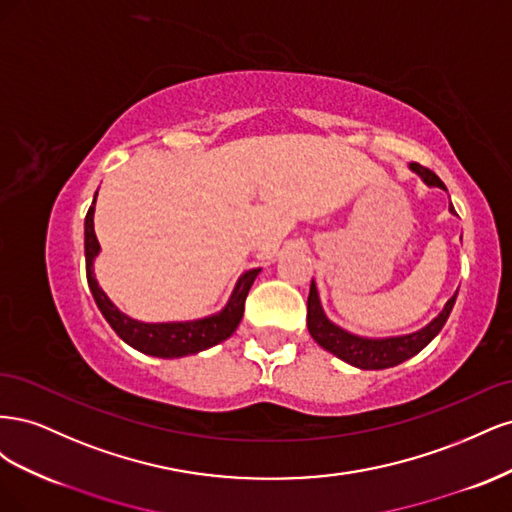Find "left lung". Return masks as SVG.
Listing matches in <instances>:
<instances>
[{"instance_id":"obj_1","label":"left lung","mask_w":512,"mask_h":512,"mask_svg":"<svg viewBox=\"0 0 512 512\" xmlns=\"http://www.w3.org/2000/svg\"><path fill=\"white\" fill-rule=\"evenodd\" d=\"M410 168L427 185H431V188L436 185V188L446 190V185L440 181L436 173H433V170L421 164H410ZM448 211L455 213L453 205L448 207ZM455 299L457 294H453V297L446 301L440 316L433 318L421 331L410 333V335H399V337L369 339V337H359L344 331L342 327H337V324H333L327 316H324L318 290L312 280V286H309V297H307V329H309V335L316 339V344L335 354L337 359H342L359 369H386L412 359L414 354L421 352L431 339L442 331L448 316L453 312Z\"/></svg>"}]
</instances>
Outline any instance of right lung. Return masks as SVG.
<instances>
[{"mask_svg": "<svg viewBox=\"0 0 512 512\" xmlns=\"http://www.w3.org/2000/svg\"><path fill=\"white\" fill-rule=\"evenodd\" d=\"M98 196V192H96ZM94 203H91L87 215H85V267H87V284L91 288V294H94L96 305L100 307L102 316L106 322L111 324L113 331L123 339V342L130 344L132 348L141 350L151 356H162V359H179V356H188L196 354L200 350H207L215 344L224 342L235 329L239 327V322L243 318V309H245V299L247 292H250L256 275L260 269H252L239 277V282L232 290L230 299L222 312L200 318V320H190V322H160V324H149V322H138L111 303V299L106 297L104 290L98 286L96 275H94V258L100 252V243L96 239L94 232Z\"/></svg>", "mask_w": 512, "mask_h": 512, "instance_id": "right-lung-1", "label": "right lung"}]
</instances>
